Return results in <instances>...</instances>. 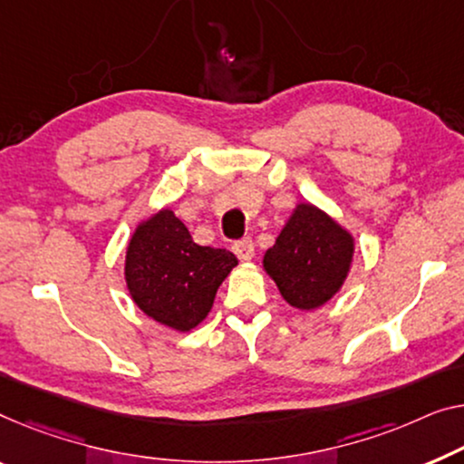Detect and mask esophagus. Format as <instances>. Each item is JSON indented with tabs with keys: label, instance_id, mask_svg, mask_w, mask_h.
<instances>
[{
	"label": "esophagus",
	"instance_id": "34e87169",
	"mask_svg": "<svg viewBox=\"0 0 464 464\" xmlns=\"http://www.w3.org/2000/svg\"><path fill=\"white\" fill-rule=\"evenodd\" d=\"M233 252L237 254L239 260H244V262L252 260L254 258V241L250 237H246V239H241V241H235Z\"/></svg>",
	"mask_w": 464,
	"mask_h": 464
}]
</instances>
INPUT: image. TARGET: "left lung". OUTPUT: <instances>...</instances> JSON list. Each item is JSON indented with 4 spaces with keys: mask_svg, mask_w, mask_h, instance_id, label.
I'll list each match as a JSON object with an SVG mask.
<instances>
[{
    "mask_svg": "<svg viewBox=\"0 0 464 464\" xmlns=\"http://www.w3.org/2000/svg\"><path fill=\"white\" fill-rule=\"evenodd\" d=\"M356 241L334 217L310 202L295 206L262 268L289 306L310 313L340 292L354 262Z\"/></svg>",
    "mask_w": 464,
    "mask_h": 464,
    "instance_id": "left-lung-1",
    "label": "left lung"
}]
</instances>
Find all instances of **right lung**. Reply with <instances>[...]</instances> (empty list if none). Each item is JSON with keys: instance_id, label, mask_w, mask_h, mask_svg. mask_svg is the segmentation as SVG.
Wrapping results in <instances>:
<instances>
[{"instance_id": "obj_1", "label": "right lung", "mask_w": 464, "mask_h": 464, "mask_svg": "<svg viewBox=\"0 0 464 464\" xmlns=\"http://www.w3.org/2000/svg\"><path fill=\"white\" fill-rule=\"evenodd\" d=\"M235 266L231 252L198 246L183 220L160 208L140 220L130 235L124 281L143 314L188 334L208 316L220 283Z\"/></svg>"}]
</instances>
